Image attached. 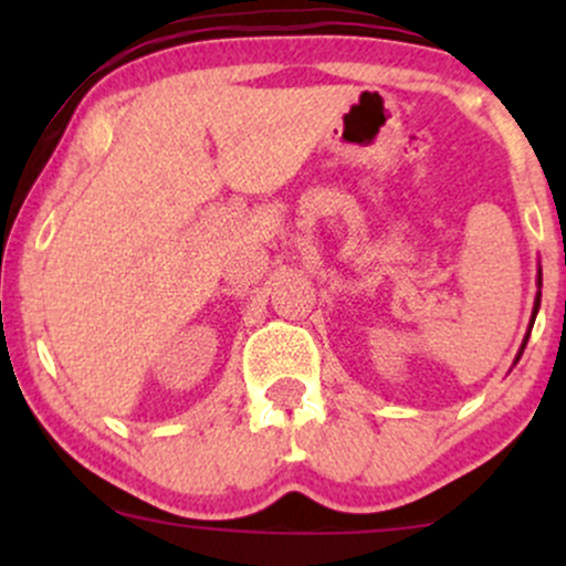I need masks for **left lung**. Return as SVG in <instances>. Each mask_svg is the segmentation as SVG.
Segmentation results:
<instances>
[{
    "mask_svg": "<svg viewBox=\"0 0 566 566\" xmlns=\"http://www.w3.org/2000/svg\"><path fill=\"white\" fill-rule=\"evenodd\" d=\"M537 287H543V271H537ZM537 308H541V290H537V297H535V308H532V322H530V329H532V324H535ZM527 340H530V333L524 335V343H522V348H518V356H516V361L522 359V350H524V346H527Z\"/></svg>",
    "mask_w": 566,
    "mask_h": 566,
    "instance_id": "left-lung-1",
    "label": "left lung"
}]
</instances>
